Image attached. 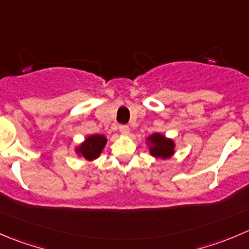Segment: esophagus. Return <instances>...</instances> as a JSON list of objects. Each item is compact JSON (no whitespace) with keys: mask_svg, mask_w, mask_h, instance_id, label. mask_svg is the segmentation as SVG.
Segmentation results:
<instances>
[{"mask_svg":"<svg viewBox=\"0 0 249 249\" xmlns=\"http://www.w3.org/2000/svg\"><path fill=\"white\" fill-rule=\"evenodd\" d=\"M119 130L123 135H129L130 132V127L127 125H122V126H119Z\"/></svg>","mask_w":249,"mask_h":249,"instance_id":"1","label":"esophagus"}]
</instances>
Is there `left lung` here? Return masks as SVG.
Segmentation results:
<instances>
[{"instance_id": "1", "label": "left lung", "mask_w": 249, "mask_h": 249, "mask_svg": "<svg viewBox=\"0 0 249 249\" xmlns=\"http://www.w3.org/2000/svg\"><path fill=\"white\" fill-rule=\"evenodd\" d=\"M146 144L148 147L149 154L154 158L169 159L175 153V142L170 137L160 132H154L146 139Z\"/></svg>"}]
</instances>
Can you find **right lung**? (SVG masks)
<instances>
[{"mask_svg": "<svg viewBox=\"0 0 249 249\" xmlns=\"http://www.w3.org/2000/svg\"><path fill=\"white\" fill-rule=\"evenodd\" d=\"M107 137L105 135H89L79 146L75 147L76 156L92 161L101 156L107 144Z\"/></svg>", "mask_w": 249, "mask_h": 249, "instance_id": "right-lung-1", "label": "right lung"}]
</instances>
